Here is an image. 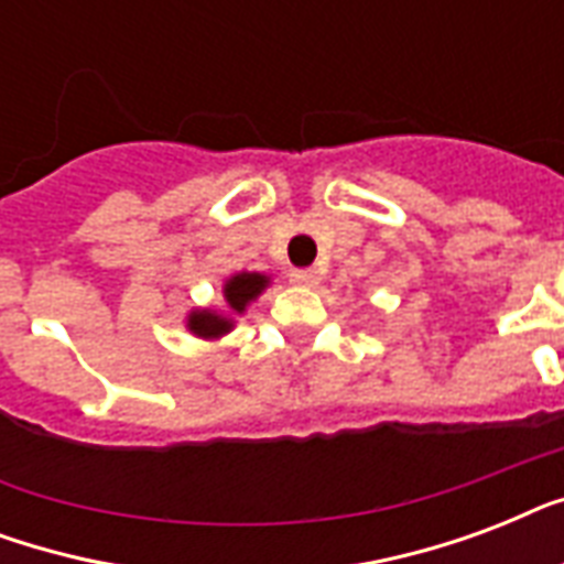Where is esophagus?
I'll return each instance as SVG.
<instances>
[{
	"label": "esophagus",
	"instance_id": "34e87169",
	"mask_svg": "<svg viewBox=\"0 0 564 564\" xmlns=\"http://www.w3.org/2000/svg\"><path fill=\"white\" fill-rule=\"evenodd\" d=\"M292 283H299V286H316L318 283V272L316 269H292Z\"/></svg>",
	"mask_w": 564,
	"mask_h": 564
}]
</instances>
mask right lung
Returning a JSON list of instances; mask_svg holds the SVG:
<instances>
[{"label":"right lung","instance_id":"obj_1","mask_svg":"<svg viewBox=\"0 0 564 564\" xmlns=\"http://www.w3.org/2000/svg\"><path fill=\"white\" fill-rule=\"evenodd\" d=\"M265 283H269V278L257 272L251 274L242 272L237 274V278H230V281L225 283V299H228V307L234 310V313H242L248 301L257 299V295L265 290ZM189 330H193L195 336H202V339H216V336L228 334L230 318L216 316V313H210V310H198V313L189 316Z\"/></svg>","mask_w":564,"mask_h":564}]
</instances>
